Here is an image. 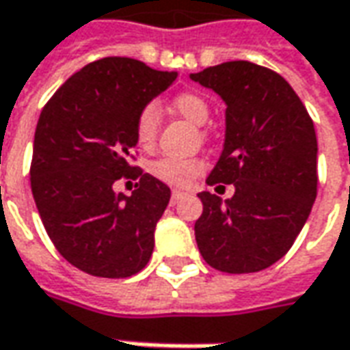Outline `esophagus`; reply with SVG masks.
<instances>
[{
  "label": "esophagus",
  "instance_id": "esophagus-1",
  "mask_svg": "<svg viewBox=\"0 0 350 350\" xmlns=\"http://www.w3.org/2000/svg\"><path fill=\"white\" fill-rule=\"evenodd\" d=\"M183 196H185V192H180V191H173V194H171V206H175V204L179 202L180 198H183Z\"/></svg>",
  "mask_w": 350,
  "mask_h": 350
}]
</instances>
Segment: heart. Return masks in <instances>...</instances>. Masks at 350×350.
<instances>
[{
    "label": "heart",
    "instance_id": "b5f03b06",
    "mask_svg": "<svg viewBox=\"0 0 350 350\" xmlns=\"http://www.w3.org/2000/svg\"><path fill=\"white\" fill-rule=\"evenodd\" d=\"M171 107L175 113L191 121L192 125H204L210 117V104L198 92H180L173 98ZM158 135V109L154 104L140 107L135 121V137L140 148H152ZM206 170L202 158H159L152 163V175L171 187H189L192 180Z\"/></svg>",
    "mask_w": 350,
    "mask_h": 350
}]
</instances>
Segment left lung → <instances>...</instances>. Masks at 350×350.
Instances as JSON below:
<instances>
[{"label": "left lung", "instance_id": "8db88e82", "mask_svg": "<svg viewBox=\"0 0 350 350\" xmlns=\"http://www.w3.org/2000/svg\"><path fill=\"white\" fill-rule=\"evenodd\" d=\"M191 79L227 104L224 152L206 183L235 185L225 204L210 192L198 194V250L225 273L269 268L289 252L316 200L314 121L289 82L256 63L227 61Z\"/></svg>", "mask_w": 350, "mask_h": 350}]
</instances>
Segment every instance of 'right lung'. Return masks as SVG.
Listing matches in <instances>:
<instances>
[{"mask_svg":"<svg viewBox=\"0 0 350 350\" xmlns=\"http://www.w3.org/2000/svg\"><path fill=\"white\" fill-rule=\"evenodd\" d=\"M175 77L131 57H104L63 82L40 113L32 196L57 252L84 273L131 278L152 256L171 191L135 165V121ZM119 178L139 180L131 197L113 191Z\"/></svg>","mask_w":350,"mask_h":350,"instance_id":"obj_1","label":"right lung"}]
</instances>
